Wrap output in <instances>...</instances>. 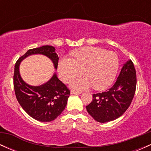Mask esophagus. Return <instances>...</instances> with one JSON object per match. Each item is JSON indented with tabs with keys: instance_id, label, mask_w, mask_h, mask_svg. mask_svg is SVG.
I'll return each mask as SVG.
<instances>
[{
	"instance_id": "esophagus-1",
	"label": "esophagus",
	"mask_w": 151,
	"mask_h": 151,
	"mask_svg": "<svg viewBox=\"0 0 151 151\" xmlns=\"http://www.w3.org/2000/svg\"><path fill=\"white\" fill-rule=\"evenodd\" d=\"M81 93V92H79V91H75V90H72V91H71V93H72V94H79V93Z\"/></svg>"
}]
</instances>
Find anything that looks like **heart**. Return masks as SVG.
<instances>
[{"instance_id": "heart-1", "label": "heart", "mask_w": 151, "mask_h": 151, "mask_svg": "<svg viewBox=\"0 0 151 151\" xmlns=\"http://www.w3.org/2000/svg\"><path fill=\"white\" fill-rule=\"evenodd\" d=\"M72 59L64 57L58 63V72L64 82H70L82 74L86 77L72 81V87L84 89L89 86L103 90L112 84L118 70L116 54L96 47H84L72 52Z\"/></svg>"}]
</instances>
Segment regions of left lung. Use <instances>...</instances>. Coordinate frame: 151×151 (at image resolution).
Returning <instances> with one entry per match:
<instances>
[{
	"label": "left lung",
	"mask_w": 151,
	"mask_h": 151,
	"mask_svg": "<svg viewBox=\"0 0 151 151\" xmlns=\"http://www.w3.org/2000/svg\"><path fill=\"white\" fill-rule=\"evenodd\" d=\"M134 65L129 60L121 69L116 81L110 89L93 94L92 101L86 106L94 120L106 123L118 119L131 105L136 88Z\"/></svg>",
	"instance_id": "left-lung-1"
}]
</instances>
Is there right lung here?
Listing matches in <instances>:
<instances>
[{"label":"right lung","instance_id":"obj_1","mask_svg":"<svg viewBox=\"0 0 151 151\" xmlns=\"http://www.w3.org/2000/svg\"><path fill=\"white\" fill-rule=\"evenodd\" d=\"M55 48L50 45L27 50L18 59L15 65L13 85L17 100L25 111L35 120L50 122L55 120L65 110L70 90L54 74L52 77L42 85H28L22 79L19 72L20 62L34 54L44 55L52 60L55 69H58V55Z\"/></svg>","mask_w":151,"mask_h":151}]
</instances>
